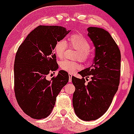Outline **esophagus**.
<instances>
[{
  "label": "esophagus",
  "mask_w": 134,
  "mask_h": 134,
  "mask_svg": "<svg viewBox=\"0 0 134 134\" xmlns=\"http://www.w3.org/2000/svg\"><path fill=\"white\" fill-rule=\"evenodd\" d=\"M69 82H72V75H71V74H69Z\"/></svg>",
  "instance_id": "1"
}]
</instances>
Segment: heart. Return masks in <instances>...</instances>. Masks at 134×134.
Wrapping results in <instances>:
<instances>
[{"label": "heart", "instance_id": "obj_1", "mask_svg": "<svg viewBox=\"0 0 134 134\" xmlns=\"http://www.w3.org/2000/svg\"><path fill=\"white\" fill-rule=\"evenodd\" d=\"M68 42L70 45L77 50L75 59H78L83 63L90 60L91 58V44L84 36L79 34H74L69 37ZM67 47V43L65 40H59L56 42L54 48L56 56L59 58H63ZM59 66L61 69L69 73H72L80 68V65L76 62L69 60L61 61Z\"/></svg>", "mask_w": 134, "mask_h": 134}]
</instances>
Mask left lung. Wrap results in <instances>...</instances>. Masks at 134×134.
<instances>
[{
    "label": "left lung",
    "instance_id": "8db88e82",
    "mask_svg": "<svg viewBox=\"0 0 134 134\" xmlns=\"http://www.w3.org/2000/svg\"><path fill=\"white\" fill-rule=\"evenodd\" d=\"M87 31L95 47V57L91 67L78 72L82 79L72 77L75 86L72 105L80 119L90 121L106 113L118 90L121 52L108 32L97 27H90ZM90 76L92 80L86 84L84 77Z\"/></svg>",
    "mask_w": 134,
    "mask_h": 134
}]
</instances>
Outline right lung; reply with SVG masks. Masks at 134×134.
<instances>
[{"label": "right lung", "instance_id": "add662e5", "mask_svg": "<svg viewBox=\"0 0 134 134\" xmlns=\"http://www.w3.org/2000/svg\"><path fill=\"white\" fill-rule=\"evenodd\" d=\"M69 32L59 26H38L27 36L16 52L15 98L23 112L35 119L51 114L56 97L69 82L68 73L63 70L51 80L46 78L58 68L55 44Z\"/></svg>", "mask_w": 134, "mask_h": 134}]
</instances>
